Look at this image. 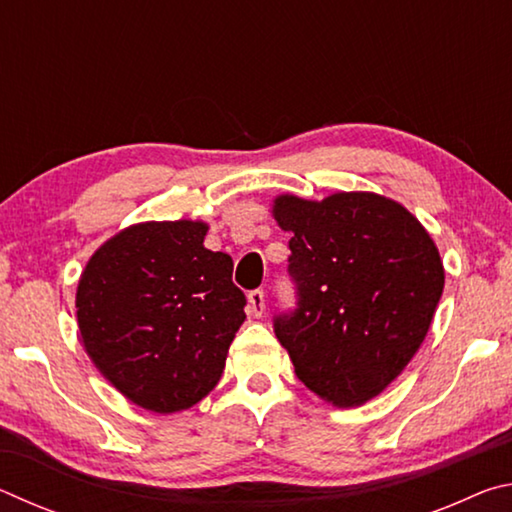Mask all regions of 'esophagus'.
Listing matches in <instances>:
<instances>
[{
	"label": "esophagus",
	"instance_id": "esophagus-1",
	"mask_svg": "<svg viewBox=\"0 0 512 512\" xmlns=\"http://www.w3.org/2000/svg\"><path fill=\"white\" fill-rule=\"evenodd\" d=\"M248 314L259 318L264 314V291L255 289L248 293Z\"/></svg>",
	"mask_w": 512,
	"mask_h": 512
}]
</instances>
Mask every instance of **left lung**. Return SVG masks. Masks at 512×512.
<instances>
[{
  "mask_svg": "<svg viewBox=\"0 0 512 512\" xmlns=\"http://www.w3.org/2000/svg\"><path fill=\"white\" fill-rule=\"evenodd\" d=\"M291 232L289 273L298 309L275 318V336L298 379L327 404H366L420 350L445 287V266L424 225L375 192L323 201L273 198Z\"/></svg>",
  "mask_w": 512,
  "mask_h": 512,
  "instance_id": "8db88e82",
  "label": "left lung"
}]
</instances>
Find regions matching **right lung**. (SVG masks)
<instances>
[{
    "mask_svg": "<svg viewBox=\"0 0 512 512\" xmlns=\"http://www.w3.org/2000/svg\"><path fill=\"white\" fill-rule=\"evenodd\" d=\"M205 221H144L94 250L76 287L83 348L146 411H185L219 384L246 320L232 259L203 246Z\"/></svg>",
    "mask_w": 512,
    "mask_h": 512,
    "instance_id": "right-lung-1",
    "label": "right lung"
}]
</instances>
